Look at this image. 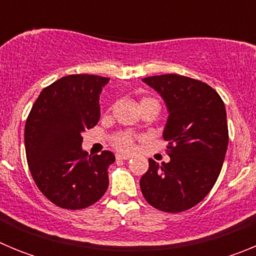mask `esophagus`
I'll return each instance as SVG.
<instances>
[{"instance_id":"34e87169","label":"esophagus","mask_w":256,"mask_h":256,"mask_svg":"<svg viewBox=\"0 0 256 256\" xmlns=\"http://www.w3.org/2000/svg\"><path fill=\"white\" fill-rule=\"evenodd\" d=\"M115 158H116L118 160H128V159H130V155H124V154H116V155H115Z\"/></svg>"}]
</instances>
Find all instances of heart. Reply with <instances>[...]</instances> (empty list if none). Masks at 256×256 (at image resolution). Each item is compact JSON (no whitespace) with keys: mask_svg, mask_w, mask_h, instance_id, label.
<instances>
[{"mask_svg":"<svg viewBox=\"0 0 256 256\" xmlns=\"http://www.w3.org/2000/svg\"><path fill=\"white\" fill-rule=\"evenodd\" d=\"M148 104H158V101L155 98H152V97H142L141 101H140V106L141 108L144 105H148ZM137 140H138V136L133 134L130 132H126V130H122V132H118L115 134H112V144L116 150L123 151V152H130V151H132L134 148V144Z\"/></svg>","mask_w":256,"mask_h":256,"instance_id":"1","label":"heart"}]
</instances>
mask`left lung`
I'll list each match as a JSON object with an SVG mask.
<instances>
[{"instance_id": "1", "label": "left lung", "mask_w": 256, "mask_h": 256, "mask_svg": "<svg viewBox=\"0 0 256 256\" xmlns=\"http://www.w3.org/2000/svg\"><path fill=\"white\" fill-rule=\"evenodd\" d=\"M168 106L164 130L169 162L148 159L140 180L142 195L155 209L180 212L198 205L216 184L228 148L224 102L198 79L162 74L142 79Z\"/></svg>"}]
</instances>
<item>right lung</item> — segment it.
Wrapping results in <instances>:
<instances>
[{
  "mask_svg": "<svg viewBox=\"0 0 256 256\" xmlns=\"http://www.w3.org/2000/svg\"><path fill=\"white\" fill-rule=\"evenodd\" d=\"M108 78L72 74L42 90L26 122L29 170L52 204L80 210L100 200L108 186L114 154L91 156L82 150V133L100 119L98 98Z\"/></svg>",
  "mask_w": 256,
  "mask_h": 256,
  "instance_id": "obj_1",
  "label": "right lung"
}]
</instances>
